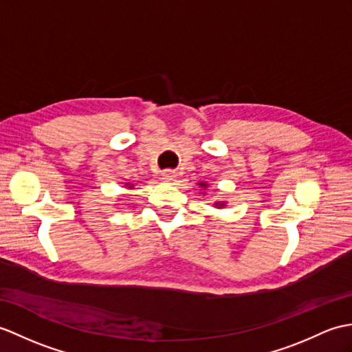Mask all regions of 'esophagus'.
Here are the masks:
<instances>
[{
  "mask_svg": "<svg viewBox=\"0 0 352 352\" xmlns=\"http://www.w3.org/2000/svg\"><path fill=\"white\" fill-rule=\"evenodd\" d=\"M175 178H177V174L174 173V170H163L162 173V179L163 182H166V183H174L175 182Z\"/></svg>",
  "mask_w": 352,
  "mask_h": 352,
  "instance_id": "obj_1",
  "label": "esophagus"
}]
</instances>
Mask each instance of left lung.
Wrapping results in <instances>:
<instances>
[{"label": "left lung", "instance_id": "8db88e82", "mask_svg": "<svg viewBox=\"0 0 352 352\" xmlns=\"http://www.w3.org/2000/svg\"><path fill=\"white\" fill-rule=\"evenodd\" d=\"M198 186H199V187H202L204 190H206L207 187H208V186H207V183H204V182H201ZM216 206L220 208V207H223V206H225V202H216Z\"/></svg>", "mask_w": 352, "mask_h": 352}]
</instances>
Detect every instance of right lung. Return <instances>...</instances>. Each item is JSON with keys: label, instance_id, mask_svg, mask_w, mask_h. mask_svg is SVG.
<instances>
[{"label": "right lung", "instance_id": "obj_1", "mask_svg": "<svg viewBox=\"0 0 352 352\" xmlns=\"http://www.w3.org/2000/svg\"><path fill=\"white\" fill-rule=\"evenodd\" d=\"M126 186H127V187H129V189H133V184H129V183H127V184H126Z\"/></svg>", "mask_w": 352, "mask_h": 352}]
</instances>
